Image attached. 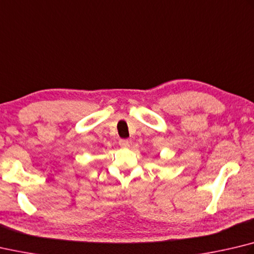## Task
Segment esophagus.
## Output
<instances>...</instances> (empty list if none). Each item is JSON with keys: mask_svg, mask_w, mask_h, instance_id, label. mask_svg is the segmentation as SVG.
Instances as JSON below:
<instances>
[{"mask_svg": "<svg viewBox=\"0 0 254 254\" xmlns=\"http://www.w3.org/2000/svg\"><path fill=\"white\" fill-rule=\"evenodd\" d=\"M119 144L121 145L122 147H128L130 146V144H131V142L128 141V140H127V139H121L119 141Z\"/></svg>", "mask_w": 254, "mask_h": 254, "instance_id": "1", "label": "esophagus"}]
</instances>
